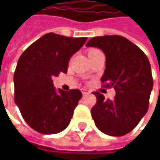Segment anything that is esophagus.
<instances>
[{
    "mask_svg": "<svg viewBox=\"0 0 160 160\" xmlns=\"http://www.w3.org/2000/svg\"><path fill=\"white\" fill-rule=\"evenodd\" d=\"M82 93H83V95H87V94L91 93V91L88 89H85V88H83V89H82Z\"/></svg>",
    "mask_w": 160,
    "mask_h": 160,
    "instance_id": "34e87169",
    "label": "esophagus"
}]
</instances>
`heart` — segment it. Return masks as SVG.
Listing matches in <instances>:
<instances>
[{
  "label": "heart",
  "instance_id": "1",
  "mask_svg": "<svg viewBox=\"0 0 160 160\" xmlns=\"http://www.w3.org/2000/svg\"><path fill=\"white\" fill-rule=\"evenodd\" d=\"M98 51H99V50H96V49H91V50H89V52H88V54L95 52H98Z\"/></svg>",
  "mask_w": 160,
  "mask_h": 160
}]
</instances>
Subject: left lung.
I'll list each match as a JSON object with an SVG mask.
<instances>
[{
  "label": "left lung",
  "mask_w": 160,
  "mask_h": 160,
  "mask_svg": "<svg viewBox=\"0 0 160 160\" xmlns=\"http://www.w3.org/2000/svg\"><path fill=\"white\" fill-rule=\"evenodd\" d=\"M86 47L99 48L104 52L106 68L102 82L116 91L112 101L93 92L97 102L91 113L95 126L108 135H125L148 111L153 88L150 61L138 46L119 35L93 37Z\"/></svg>",
  "instance_id": "left-lung-1"
}]
</instances>
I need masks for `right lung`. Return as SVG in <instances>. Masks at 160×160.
<instances>
[{
	"label": "right lung",
	"mask_w": 160,
	"mask_h": 160,
	"mask_svg": "<svg viewBox=\"0 0 160 160\" xmlns=\"http://www.w3.org/2000/svg\"><path fill=\"white\" fill-rule=\"evenodd\" d=\"M87 40L49 33L22 53L14 73L15 104L30 127L43 134L66 129L82 98L79 90L55 89L52 77L67 73L70 58Z\"/></svg>",
	"instance_id": "right-lung-1"
}]
</instances>
